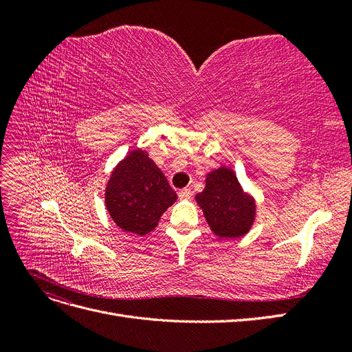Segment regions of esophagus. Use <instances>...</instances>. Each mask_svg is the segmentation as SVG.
I'll list each match as a JSON object with an SVG mask.
<instances>
[{
  "instance_id": "esophagus-1",
  "label": "esophagus",
  "mask_w": 352,
  "mask_h": 352,
  "mask_svg": "<svg viewBox=\"0 0 352 352\" xmlns=\"http://www.w3.org/2000/svg\"><path fill=\"white\" fill-rule=\"evenodd\" d=\"M190 197H192V190H190V189L185 188V189H180L179 190V199L188 201V199H190Z\"/></svg>"
}]
</instances>
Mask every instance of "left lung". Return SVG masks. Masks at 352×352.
Segmentation results:
<instances>
[{"mask_svg":"<svg viewBox=\"0 0 352 352\" xmlns=\"http://www.w3.org/2000/svg\"><path fill=\"white\" fill-rule=\"evenodd\" d=\"M211 232L220 239L247 235L257 216V202L245 190L230 167L221 166L206 176V188L195 195Z\"/></svg>","mask_w":352,"mask_h":352,"instance_id":"left-lung-1","label":"left lung"}]
</instances>
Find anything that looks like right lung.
Masks as SVG:
<instances>
[{"label": "right lung", "instance_id": "add662e5", "mask_svg": "<svg viewBox=\"0 0 352 352\" xmlns=\"http://www.w3.org/2000/svg\"><path fill=\"white\" fill-rule=\"evenodd\" d=\"M105 207L113 221L138 236L153 232L177 195L167 177L142 148L126 154L105 185Z\"/></svg>", "mask_w": 352, "mask_h": 352}]
</instances>
